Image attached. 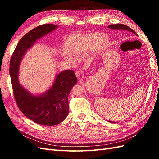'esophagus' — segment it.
<instances>
[{
	"label": "esophagus",
	"mask_w": 159,
	"mask_h": 159,
	"mask_svg": "<svg viewBox=\"0 0 159 159\" xmlns=\"http://www.w3.org/2000/svg\"><path fill=\"white\" fill-rule=\"evenodd\" d=\"M75 74H76V76L78 79L80 80V79H81L82 78H83V74L80 72H79V71H76Z\"/></svg>",
	"instance_id": "obj_1"
}]
</instances>
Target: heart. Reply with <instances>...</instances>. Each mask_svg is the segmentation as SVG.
<instances>
[{
	"instance_id": "1",
	"label": "heart",
	"mask_w": 159,
	"mask_h": 159,
	"mask_svg": "<svg viewBox=\"0 0 159 159\" xmlns=\"http://www.w3.org/2000/svg\"><path fill=\"white\" fill-rule=\"evenodd\" d=\"M109 42L108 37L105 35H101L96 33H89L85 35H72L66 39L64 44L66 52L72 56H79L92 48L93 46L98 49L104 48ZM66 59H69L66 55Z\"/></svg>"
}]
</instances>
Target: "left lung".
<instances>
[{"label": "left lung", "mask_w": 159, "mask_h": 159, "mask_svg": "<svg viewBox=\"0 0 159 159\" xmlns=\"http://www.w3.org/2000/svg\"><path fill=\"white\" fill-rule=\"evenodd\" d=\"M109 29H121V30H127V31H129L130 32H133L134 34H136V33L134 32L133 29H130V27H128V26L122 25V24H117V25H109L108 26Z\"/></svg>", "instance_id": "left-lung-1"}]
</instances>
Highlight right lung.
<instances>
[{"label": "right lung", "instance_id": "add662e5", "mask_svg": "<svg viewBox=\"0 0 159 159\" xmlns=\"http://www.w3.org/2000/svg\"><path fill=\"white\" fill-rule=\"evenodd\" d=\"M57 25L46 24L31 30L20 39L10 60L13 96L19 109L29 120L44 126H55L61 122L69 113L68 95L77 82L73 70H65L57 76L56 80L48 92L42 96H33L20 85L18 70L20 61L26 50L33 46L37 39L52 31Z\"/></svg>", "mask_w": 159, "mask_h": 159}]
</instances>
